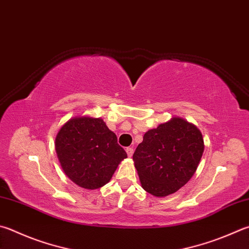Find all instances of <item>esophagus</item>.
<instances>
[{"mask_svg":"<svg viewBox=\"0 0 249 249\" xmlns=\"http://www.w3.org/2000/svg\"><path fill=\"white\" fill-rule=\"evenodd\" d=\"M126 152H127V156L130 158L133 156V153H134V149L132 148V147H128V148H126Z\"/></svg>","mask_w":249,"mask_h":249,"instance_id":"34e87169","label":"esophagus"}]
</instances>
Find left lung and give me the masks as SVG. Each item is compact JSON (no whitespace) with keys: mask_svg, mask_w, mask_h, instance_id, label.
<instances>
[{"mask_svg":"<svg viewBox=\"0 0 249 249\" xmlns=\"http://www.w3.org/2000/svg\"><path fill=\"white\" fill-rule=\"evenodd\" d=\"M203 148L200 130L179 117L148 130L133 156L144 191L157 197L178 191L196 172Z\"/></svg>","mask_w":249,"mask_h":249,"instance_id":"obj_1","label":"left lung"}]
</instances>
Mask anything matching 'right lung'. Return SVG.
I'll list each match as a JSON object with an SVG mask.
<instances>
[{
  "instance_id": "add662e5",
  "label": "right lung",
  "mask_w": 249,
  "mask_h": 249,
  "mask_svg": "<svg viewBox=\"0 0 249 249\" xmlns=\"http://www.w3.org/2000/svg\"><path fill=\"white\" fill-rule=\"evenodd\" d=\"M55 150L65 174L78 186L96 189L106 185L127 153L101 119L83 116L62 126Z\"/></svg>"
}]
</instances>
